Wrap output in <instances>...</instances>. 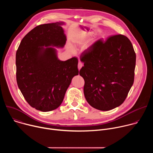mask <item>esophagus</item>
Segmentation results:
<instances>
[{"label":"esophagus","mask_w":153,"mask_h":153,"mask_svg":"<svg viewBox=\"0 0 153 153\" xmlns=\"http://www.w3.org/2000/svg\"><path fill=\"white\" fill-rule=\"evenodd\" d=\"M82 67H83V63H82V62H79L78 63V70H80Z\"/></svg>","instance_id":"esophagus-1"}]
</instances>
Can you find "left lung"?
I'll use <instances>...</instances> for the list:
<instances>
[{"label": "left lung", "instance_id": "1", "mask_svg": "<svg viewBox=\"0 0 153 153\" xmlns=\"http://www.w3.org/2000/svg\"><path fill=\"white\" fill-rule=\"evenodd\" d=\"M84 66L79 74L85 80V99L101 111L114 109L125 101L134 83L136 56L125 36L100 39L80 57Z\"/></svg>", "mask_w": 153, "mask_h": 153}]
</instances>
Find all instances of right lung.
Here are the masks:
<instances>
[{"mask_svg": "<svg viewBox=\"0 0 153 153\" xmlns=\"http://www.w3.org/2000/svg\"><path fill=\"white\" fill-rule=\"evenodd\" d=\"M63 24L60 22L37 26L22 40L16 54L19 88L31 106L43 112L61 105L73 77L79 74L76 57L61 61L56 49L48 47L65 45Z\"/></svg>", "mask_w": 153, "mask_h": 153, "instance_id": "add662e5", "label": "right lung"}]
</instances>
